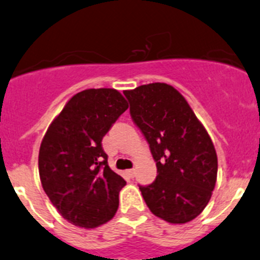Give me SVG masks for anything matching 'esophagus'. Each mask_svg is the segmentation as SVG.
Segmentation results:
<instances>
[{
    "label": "esophagus",
    "instance_id": "obj_1",
    "mask_svg": "<svg viewBox=\"0 0 260 260\" xmlns=\"http://www.w3.org/2000/svg\"><path fill=\"white\" fill-rule=\"evenodd\" d=\"M127 175L129 176V178H133V176H135V169H129V170H127Z\"/></svg>",
    "mask_w": 260,
    "mask_h": 260
}]
</instances>
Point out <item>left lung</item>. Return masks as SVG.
<instances>
[{"label": "left lung", "instance_id": "obj_1", "mask_svg": "<svg viewBox=\"0 0 260 260\" xmlns=\"http://www.w3.org/2000/svg\"><path fill=\"white\" fill-rule=\"evenodd\" d=\"M123 92L157 168L156 180L140 186L146 205L166 222L194 220L210 202L217 180V153L210 135L171 85L153 82Z\"/></svg>", "mask_w": 260, "mask_h": 260}]
</instances>
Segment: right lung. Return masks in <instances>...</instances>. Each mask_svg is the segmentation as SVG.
<instances>
[{
	"instance_id": "1",
	"label": "right lung",
	"mask_w": 260,
	"mask_h": 260,
	"mask_svg": "<svg viewBox=\"0 0 260 260\" xmlns=\"http://www.w3.org/2000/svg\"><path fill=\"white\" fill-rule=\"evenodd\" d=\"M127 109L118 90H84L66 103L43 137L38 160L42 186L72 225L95 229L117 213L125 180L109 168L102 141Z\"/></svg>"
}]
</instances>
